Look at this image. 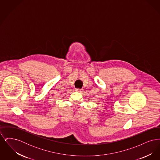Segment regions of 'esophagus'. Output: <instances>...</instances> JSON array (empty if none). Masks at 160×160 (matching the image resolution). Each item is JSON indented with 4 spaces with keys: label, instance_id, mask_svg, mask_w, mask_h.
I'll return each mask as SVG.
<instances>
[{
    "label": "esophagus",
    "instance_id": "34e87169",
    "mask_svg": "<svg viewBox=\"0 0 160 160\" xmlns=\"http://www.w3.org/2000/svg\"><path fill=\"white\" fill-rule=\"evenodd\" d=\"M76 91L77 92H81L82 91V89H76Z\"/></svg>",
    "mask_w": 160,
    "mask_h": 160
}]
</instances>
